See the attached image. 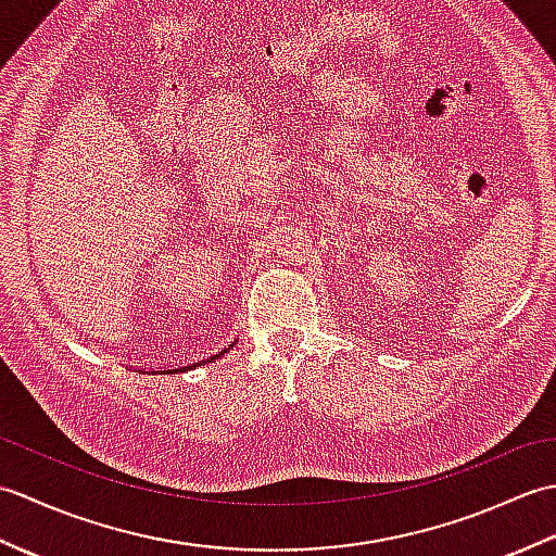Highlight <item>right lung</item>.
<instances>
[{
    "mask_svg": "<svg viewBox=\"0 0 556 556\" xmlns=\"http://www.w3.org/2000/svg\"><path fill=\"white\" fill-rule=\"evenodd\" d=\"M236 341H239V339H236ZM236 341H231V344H229V349H233V346H236ZM229 349H224V351H219V353H217V356H212V361H215V358H219V356H224V353H227ZM191 368H193V365H191ZM184 370H186V368H184Z\"/></svg>",
    "mask_w": 556,
    "mask_h": 556,
    "instance_id": "1",
    "label": "right lung"
}]
</instances>
